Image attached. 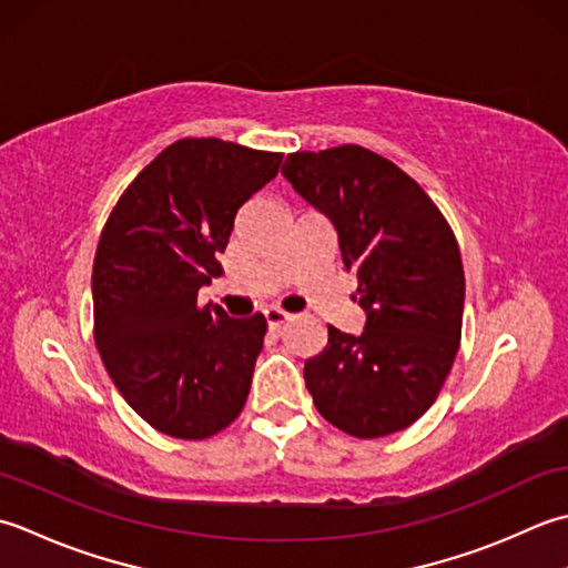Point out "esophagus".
<instances>
[{
  "mask_svg": "<svg viewBox=\"0 0 568 568\" xmlns=\"http://www.w3.org/2000/svg\"><path fill=\"white\" fill-rule=\"evenodd\" d=\"M264 318H267L270 328H282L284 323L288 321V314L282 308H267V311H264Z\"/></svg>",
  "mask_w": 568,
  "mask_h": 568,
  "instance_id": "1",
  "label": "esophagus"
}]
</instances>
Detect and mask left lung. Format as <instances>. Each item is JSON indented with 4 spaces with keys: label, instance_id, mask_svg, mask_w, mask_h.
<instances>
[{
    "label": "left lung",
    "instance_id": "left-lung-1",
    "mask_svg": "<svg viewBox=\"0 0 568 568\" xmlns=\"http://www.w3.org/2000/svg\"><path fill=\"white\" fill-rule=\"evenodd\" d=\"M282 173L333 223L365 311L363 333L328 326V345L304 365L316 409L357 438L407 429L436 402L460 345L456 237L419 183L369 149L294 152Z\"/></svg>",
    "mask_w": 568,
    "mask_h": 568
}]
</instances>
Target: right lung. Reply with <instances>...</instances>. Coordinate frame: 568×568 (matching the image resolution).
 <instances>
[{
    "instance_id": "obj_1",
    "label": "right lung",
    "mask_w": 568,
    "mask_h": 568,
    "mask_svg": "<svg viewBox=\"0 0 568 568\" xmlns=\"http://www.w3.org/2000/svg\"><path fill=\"white\" fill-rule=\"evenodd\" d=\"M284 154L223 139H179L126 186L92 264L102 363L126 404L156 432L207 438L237 419L267 321L199 304L223 274L235 215Z\"/></svg>"
}]
</instances>
